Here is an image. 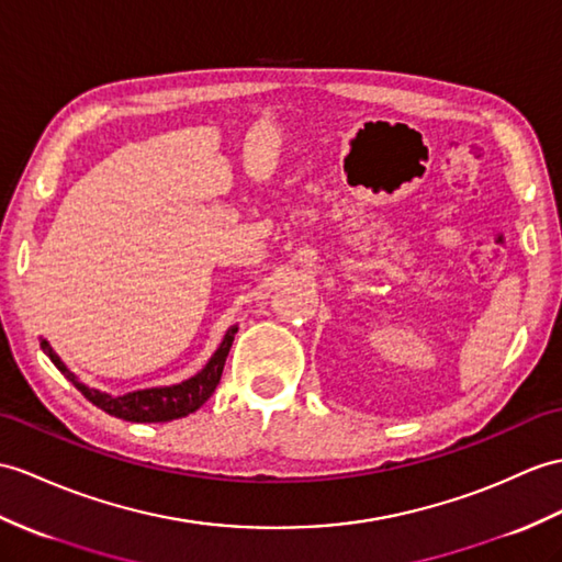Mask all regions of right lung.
Returning a JSON list of instances; mask_svg holds the SVG:
<instances>
[{
	"label": "right lung",
	"instance_id": "right-lung-1",
	"mask_svg": "<svg viewBox=\"0 0 562 562\" xmlns=\"http://www.w3.org/2000/svg\"><path fill=\"white\" fill-rule=\"evenodd\" d=\"M237 330H239V325H232V328L225 333V337H222V342L215 349V355L207 359V363L199 373L187 378V381H181L177 385L134 390V393L116 395V397L110 393H102V390L88 387L86 383L78 381L76 373H71L67 369V363H64L55 355V349L49 347L47 340H41V347L49 357V361L64 373V378L71 381L78 390H81V395L88 402H93L95 407H100L102 412H108L110 416H116V419H124V422L158 424V422L181 419V416H189L199 407H203L207 397L215 393V387L220 383L222 369H225L229 347L234 342V335H237Z\"/></svg>",
	"mask_w": 562,
	"mask_h": 562
}]
</instances>
